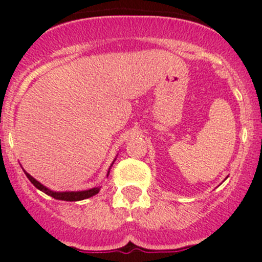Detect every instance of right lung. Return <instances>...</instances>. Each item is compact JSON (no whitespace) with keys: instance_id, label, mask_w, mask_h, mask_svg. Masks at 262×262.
Instances as JSON below:
<instances>
[{"instance_id":"add662e5","label":"right lung","mask_w":262,"mask_h":262,"mask_svg":"<svg viewBox=\"0 0 262 262\" xmlns=\"http://www.w3.org/2000/svg\"><path fill=\"white\" fill-rule=\"evenodd\" d=\"M25 175L28 176V179L30 180L31 184L34 185V186L36 187V189L41 190L43 192H46V194L50 195L52 198H54V199H58V200H66V202H78V200H83V199H87V198H91L94 196V195H96L97 192H99V187H94V189H90V190H84V191H67V192H55V191H52V190L47 189L46 186H43V185L40 184L39 181H36L35 179L33 178V176L29 175L28 172H25Z\"/></svg>"}]
</instances>
